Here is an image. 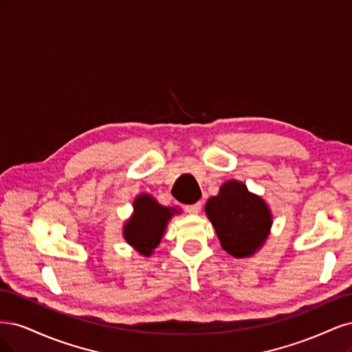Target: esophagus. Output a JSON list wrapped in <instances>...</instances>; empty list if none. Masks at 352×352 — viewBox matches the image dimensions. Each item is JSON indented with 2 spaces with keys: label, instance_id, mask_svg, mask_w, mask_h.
<instances>
[{
  "label": "esophagus",
  "instance_id": "1",
  "mask_svg": "<svg viewBox=\"0 0 352 352\" xmlns=\"http://www.w3.org/2000/svg\"><path fill=\"white\" fill-rule=\"evenodd\" d=\"M200 209H201V201H197V203H195V205H187L186 206V212H188L191 214L199 213Z\"/></svg>",
  "mask_w": 352,
  "mask_h": 352
}]
</instances>
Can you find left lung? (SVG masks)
Here are the masks:
<instances>
[{
    "label": "left lung",
    "mask_w": 352,
    "mask_h": 352,
    "mask_svg": "<svg viewBox=\"0 0 352 352\" xmlns=\"http://www.w3.org/2000/svg\"><path fill=\"white\" fill-rule=\"evenodd\" d=\"M223 250L236 258L252 257L266 243L274 214L267 203L238 179H228L205 205Z\"/></svg>",
    "instance_id": "1"
}]
</instances>
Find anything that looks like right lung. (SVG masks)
Segmentation results:
<instances>
[{
    "mask_svg": "<svg viewBox=\"0 0 352 352\" xmlns=\"http://www.w3.org/2000/svg\"><path fill=\"white\" fill-rule=\"evenodd\" d=\"M179 213L181 209L162 206L153 196L142 192L134 199L131 217L122 226L124 240L140 256L149 257L160 245L168 222Z\"/></svg>",
    "mask_w": 352,
    "mask_h": 352,
    "instance_id": "1",
    "label": "right lung"
}]
</instances>
